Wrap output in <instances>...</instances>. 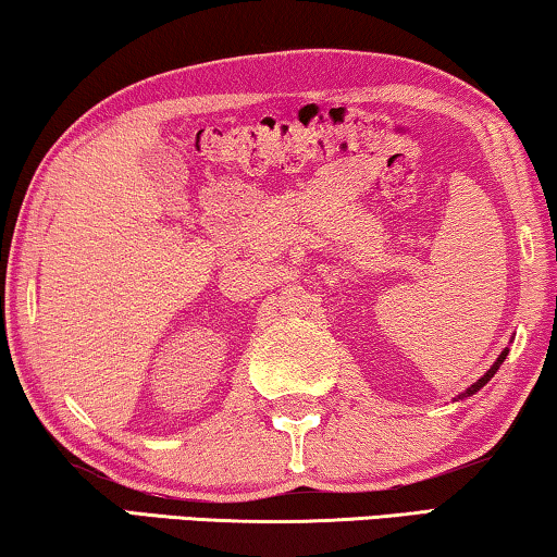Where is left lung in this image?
Returning a JSON list of instances; mask_svg holds the SVG:
<instances>
[{
  "label": "left lung",
  "mask_w": 557,
  "mask_h": 557,
  "mask_svg": "<svg viewBox=\"0 0 557 557\" xmlns=\"http://www.w3.org/2000/svg\"><path fill=\"white\" fill-rule=\"evenodd\" d=\"M505 357H507V349H505L503 354H499V357H497V361H495V364H493V367H490V372H487L485 376H482V379H478V382H474V384L470 386V389H467V392L462 394V397H470V394H474V392H478V389H482V386H485V384L490 382V379H493V376H495V372H497V369H499V364H503V361H505Z\"/></svg>",
  "instance_id": "left-lung-1"
}]
</instances>
